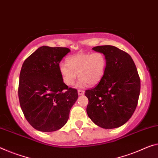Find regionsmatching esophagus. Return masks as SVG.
<instances>
[{
	"instance_id": "34e87169",
	"label": "esophagus",
	"mask_w": 158,
	"mask_h": 158,
	"mask_svg": "<svg viewBox=\"0 0 158 158\" xmlns=\"http://www.w3.org/2000/svg\"><path fill=\"white\" fill-rule=\"evenodd\" d=\"M77 93H78L80 95H82V94H84L85 91L82 90V89H78V90H77Z\"/></svg>"
}]
</instances>
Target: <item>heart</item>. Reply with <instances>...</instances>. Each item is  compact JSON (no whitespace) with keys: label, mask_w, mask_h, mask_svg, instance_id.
<instances>
[{"label":"heart","mask_w":158,"mask_h":158,"mask_svg":"<svg viewBox=\"0 0 158 158\" xmlns=\"http://www.w3.org/2000/svg\"><path fill=\"white\" fill-rule=\"evenodd\" d=\"M106 65V57L102 52H79L68 58L67 64L60 63L59 71L63 81L68 86L74 83L77 76L81 78L77 82L78 87L87 84L94 86L102 80Z\"/></svg>","instance_id":"b5f03b06"}]
</instances>
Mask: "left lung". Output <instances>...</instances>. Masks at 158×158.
<instances>
[{"label":"left lung","instance_id":"obj_1","mask_svg":"<svg viewBox=\"0 0 158 158\" xmlns=\"http://www.w3.org/2000/svg\"><path fill=\"white\" fill-rule=\"evenodd\" d=\"M105 54L107 65L100 82L85 94L88 98L87 114L103 128H115L129 120L135 110L140 80L131 56L110 45L93 47Z\"/></svg>","mask_w":158,"mask_h":158}]
</instances>
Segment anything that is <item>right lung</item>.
<instances>
[{"mask_svg":"<svg viewBox=\"0 0 158 158\" xmlns=\"http://www.w3.org/2000/svg\"><path fill=\"white\" fill-rule=\"evenodd\" d=\"M69 48L41 47L22 66L18 87L20 107L27 121L40 131L61 128L78 98L76 89L63 81L59 63Z\"/></svg>","mask_w":158,"mask_h":158,"instance_id":"obj_1","label":"right lung"}]
</instances>
